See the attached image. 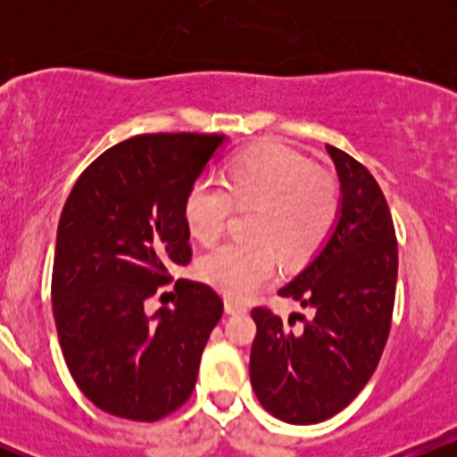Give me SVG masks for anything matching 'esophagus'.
Returning <instances> with one entry per match:
<instances>
[{"label":"esophagus","instance_id":"obj_1","mask_svg":"<svg viewBox=\"0 0 457 457\" xmlns=\"http://www.w3.org/2000/svg\"><path fill=\"white\" fill-rule=\"evenodd\" d=\"M243 312H246L245 305H240V303L232 301V298H225V313L234 316V313H243Z\"/></svg>","mask_w":457,"mask_h":457}]
</instances>
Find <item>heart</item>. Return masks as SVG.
<instances>
[{"label": "heart", "instance_id": "1", "mask_svg": "<svg viewBox=\"0 0 457 457\" xmlns=\"http://www.w3.org/2000/svg\"><path fill=\"white\" fill-rule=\"evenodd\" d=\"M234 199L260 204L258 240H228L199 260V275L229 298H245L275 277L279 255L298 262L322 245L339 212L337 188L316 165L286 145L246 150L229 165L225 182L199 176L185 197L188 232L212 243L228 225Z\"/></svg>", "mask_w": 457, "mask_h": 457}]
</instances>
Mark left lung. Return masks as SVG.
<instances>
[{
	"instance_id": "left-lung-1",
	"label": "left lung",
	"mask_w": 457,
	"mask_h": 457,
	"mask_svg": "<svg viewBox=\"0 0 457 457\" xmlns=\"http://www.w3.org/2000/svg\"><path fill=\"white\" fill-rule=\"evenodd\" d=\"M339 178V212L309 264L279 290L312 312L287 322L253 309L249 376L262 406L295 426L344 411L378 367L391 328L397 281L393 219L374 176L327 145ZM296 319L306 322L295 328Z\"/></svg>"
}]
</instances>
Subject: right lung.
<instances>
[{
  "instance_id": "add662e5",
  "label": "right lung",
  "mask_w": 457,
  "mask_h": 457,
  "mask_svg": "<svg viewBox=\"0 0 457 457\" xmlns=\"http://www.w3.org/2000/svg\"><path fill=\"white\" fill-rule=\"evenodd\" d=\"M225 135H137L79 176L57 225L54 318L77 386L113 417L156 421L191 397L223 301L178 279L174 307L145 301L191 262L185 197Z\"/></svg>"
}]
</instances>
